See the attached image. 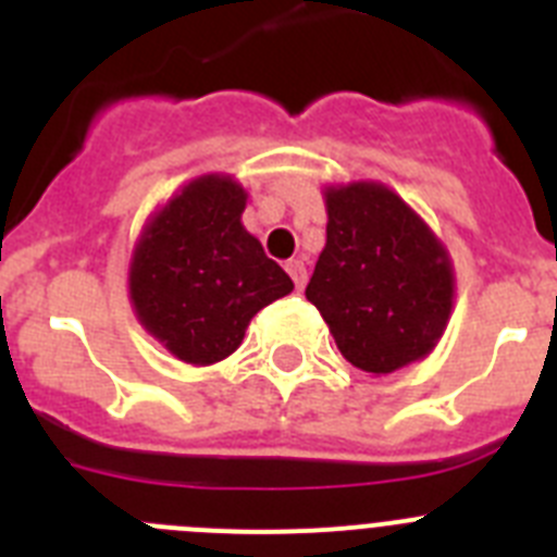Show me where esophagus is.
<instances>
[{
    "label": "esophagus",
    "mask_w": 557,
    "mask_h": 557,
    "mask_svg": "<svg viewBox=\"0 0 557 557\" xmlns=\"http://www.w3.org/2000/svg\"><path fill=\"white\" fill-rule=\"evenodd\" d=\"M287 273L293 275L295 287L304 289V284H307V264H304V259H289Z\"/></svg>",
    "instance_id": "1"
}]
</instances>
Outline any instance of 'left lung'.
I'll list each match as a JSON object with an SVG mask.
<instances>
[{"label": "left lung", "instance_id": "left-lung-1", "mask_svg": "<svg viewBox=\"0 0 557 557\" xmlns=\"http://www.w3.org/2000/svg\"><path fill=\"white\" fill-rule=\"evenodd\" d=\"M323 195L326 248L307 298L329 323L339 354L373 376L424 359L455 301L446 248L387 186L354 181Z\"/></svg>", "mask_w": 557, "mask_h": 557}]
</instances>
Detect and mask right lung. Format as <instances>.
Returning <instances> with one entry per match:
<instances>
[{
  "instance_id": "right-lung-1",
  "label": "right lung",
  "mask_w": 557,
  "mask_h": 557,
  "mask_svg": "<svg viewBox=\"0 0 557 557\" xmlns=\"http://www.w3.org/2000/svg\"><path fill=\"white\" fill-rule=\"evenodd\" d=\"M245 200L231 175H200L152 214L133 250L136 318L189 366L234 354L250 318L293 293V278L245 231Z\"/></svg>"
}]
</instances>
